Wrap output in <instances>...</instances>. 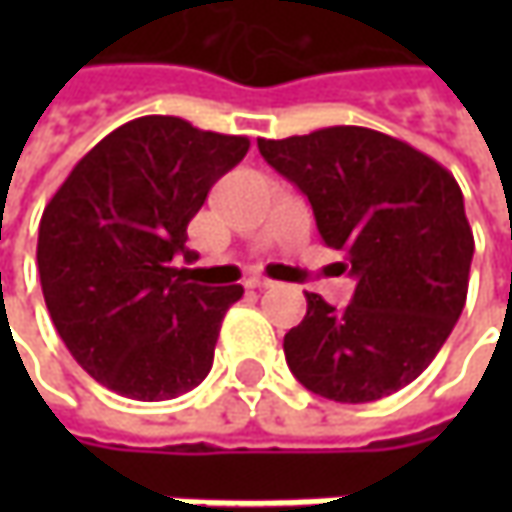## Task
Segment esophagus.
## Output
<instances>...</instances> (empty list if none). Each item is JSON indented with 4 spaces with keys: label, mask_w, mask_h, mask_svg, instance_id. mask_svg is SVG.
Returning a JSON list of instances; mask_svg holds the SVG:
<instances>
[{
    "label": "esophagus",
    "mask_w": 512,
    "mask_h": 512,
    "mask_svg": "<svg viewBox=\"0 0 512 512\" xmlns=\"http://www.w3.org/2000/svg\"><path fill=\"white\" fill-rule=\"evenodd\" d=\"M245 285L253 287V290H267V287H276V282H273V279H267V276H250Z\"/></svg>",
    "instance_id": "34e87169"
}]
</instances>
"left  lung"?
<instances>
[{"label": "left lung", "mask_w": 512, "mask_h": 512, "mask_svg": "<svg viewBox=\"0 0 512 512\" xmlns=\"http://www.w3.org/2000/svg\"><path fill=\"white\" fill-rule=\"evenodd\" d=\"M259 153L305 193L339 273L356 279L344 310L305 293V319L285 336L290 373L344 404L402 390L462 316L473 262L462 187L422 150L356 125L259 139Z\"/></svg>", "instance_id": "8db88e82"}]
</instances>
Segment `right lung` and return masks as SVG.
<instances>
[{
    "instance_id": "obj_1",
    "label": "right lung",
    "mask_w": 512,
    "mask_h": 512,
    "mask_svg": "<svg viewBox=\"0 0 512 512\" xmlns=\"http://www.w3.org/2000/svg\"><path fill=\"white\" fill-rule=\"evenodd\" d=\"M247 148L245 136L142 116L85 153L45 207L36 262L50 319L113 393L165 402L210 373L227 307L245 290L199 285L173 259H190V219Z\"/></svg>"
}]
</instances>
